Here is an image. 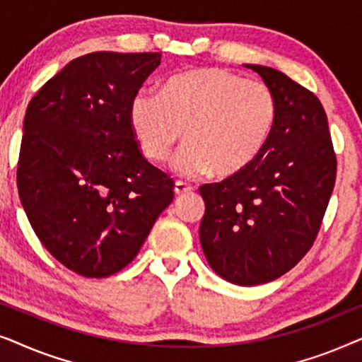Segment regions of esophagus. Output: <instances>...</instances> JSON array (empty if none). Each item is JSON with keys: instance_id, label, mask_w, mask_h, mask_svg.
<instances>
[{"instance_id": "34e87169", "label": "esophagus", "mask_w": 362, "mask_h": 362, "mask_svg": "<svg viewBox=\"0 0 362 362\" xmlns=\"http://www.w3.org/2000/svg\"><path fill=\"white\" fill-rule=\"evenodd\" d=\"M194 189L191 185H187V182H182V181H176L175 182V192L176 194H185V192H189Z\"/></svg>"}]
</instances>
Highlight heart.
<instances>
[{
  "instance_id": "b5f03b06",
  "label": "heart",
  "mask_w": 362,
  "mask_h": 362,
  "mask_svg": "<svg viewBox=\"0 0 362 362\" xmlns=\"http://www.w3.org/2000/svg\"><path fill=\"white\" fill-rule=\"evenodd\" d=\"M279 102L265 82L222 67H204L170 78L161 93L143 90L130 103L133 136L146 160H173L177 175L212 170L229 177L255 161L275 128Z\"/></svg>"
}]
</instances>
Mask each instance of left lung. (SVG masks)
<instances>
[{
  "instance_id": "left-lung-1",
  "label": "left lung",
  "mask_w": 362,
  "mask_h": 362,
  "mask_svg": "<svg viewBox=\"0 0 362 362\" xmlns=\"http://www.w3.org/2000/svg\"><path fill=\"white\" fill-rule=\"evenodd\" d=\"M279 102L275 128L255 161L199 187V239L209 265L235 285L293 269L313 247L336 181V153L318 97L284 72L249 64Z\"/></svg>"
}]
</instances>
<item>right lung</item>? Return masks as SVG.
<instances>
[{
  "mask_svg": "<svg viewBox=\"0 0 362 362\" xmlns=\"http://www.w3.org/2000/svg\"><path fill=\"white\" fill-rule=\"evenodd\" d=\"M160 62V52L86 54L24 115L19 199L49 254L87 279L125 269L175 197L130 127L133 97Z\"/></svg>",
  "mask_w": 362,
  "mask_h": 362,
  "instance_id": "add662e5",
  "label": "right lung"
}]
</instances>
